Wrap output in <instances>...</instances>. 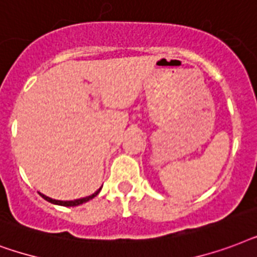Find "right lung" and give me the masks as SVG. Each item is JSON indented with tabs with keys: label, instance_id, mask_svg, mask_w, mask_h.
<instances>
[{
	"label": "right lung",
	"instance_id": "obj_1",
	"mask_svg": "<svg viewBox=\"0 0 257 257\" xmlns=\"http://www.w3.org/2000/svg\"><path fill=\"white\" fill-rule=\"evenodd\" d=\"M101 190V188H99L96 190V192L93 193V194H91V196H87V197H83V198H79V200H73V201H60V200H53V198H51V197L45 196V194H43V193H40V196L43 197L44 200H47L48 202H51V204H55V205H61V206H77V205L80 204H84V202H87V201L92 200L93 197H96L97 194H99V192Z\"/></svg>",
	"mask_w": 257,
	"mask_h": 257
}]
</instances>
